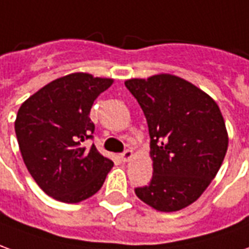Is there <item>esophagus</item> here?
<instances>
[{
	"mask_svg": "<svg viewBox=\"0 0 249 249\" xmlns=\"http://www.w3.org/2000/svg\"><path fill=\"white\" fill-rule=\"evenodd\" d=\"M133 157H134L133 151H131V150H126L124 153H122L121 158L123 162H128L131 158H133Z\"/></svg>",
	"mask_w": 249,
	"mask_h": 249,
	"instance_id": "1",
	"label": "esophagus"
}]
</instances>
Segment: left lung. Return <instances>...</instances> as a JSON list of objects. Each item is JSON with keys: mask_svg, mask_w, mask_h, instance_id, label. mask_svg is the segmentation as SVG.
I'll use <instances>...</instances> for the list:
<instances>
[{"mask_svg": "<svg viewBox=\"0 0 249 249\" xmlns=\"http://www.w3.org/2000/svg\"><path fill=\"white\" fill-rule=\"evenodd\" d=\"M143 111L150 134L153 177L137 188L139 200L160 212L193 204L216 177L228 149L217 103L170 73L124 82Z\"/></svg>", "mask_w": 249, "mask_h": 249, "instance_id": "8db88e82", "label": "left lung"}]
</instances>
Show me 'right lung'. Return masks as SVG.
Listing matches in <instances>:
<instances>
[{
    "instance_id": "1",
    "label": "right lung",
    "mask_w": 249,
    "mask_h": 249,
    "mask_svg": "<svg viewBox=\"0 0 249 249\" xmlns=\"http://www.w3.org/2000/svg\"><path fill=\"white\" fill-rule=\"evenodd\" d=\"M114 79L75 72L40 88L21 105L15 130L21 156L37 185L54 200L76 204L102 188L114 162L92 144L89 111Z\"/></svg>"
}]
</instances>
